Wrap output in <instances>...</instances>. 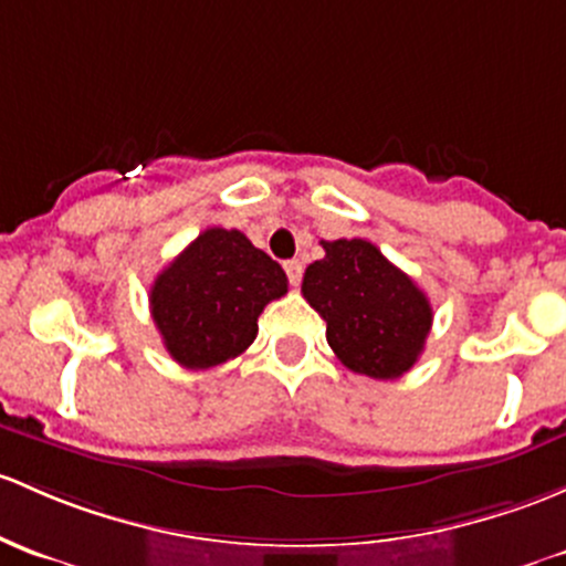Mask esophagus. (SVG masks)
I'll return each instance as SVG.
<instances>
[{
	"instance_id": "34e87169",
	"label": "esophagus",
	"mask_w": 566,
	"mask_h": 566,
	"mask_svg": "<svg viewBox=\"0 0 566 566\" xmlns=\"http://www.w3.org/2000/svg\"><path fill=\"white\" fill-rule=\"evenodd\" d=\"M284 271H287L290 284H293V287H298L301 276H303V265L298 263V260H287V263H284Z\"/></svg>"
}]
</instances>
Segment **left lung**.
<instances>
[{
  "mask_svg": "<svg viewBox=\"0 0 566 566\" xmlns=\"http://www.w3.org/2000/svg\"><path fill=\"white\" fill-rule=\"evenodd\" d=\"M301 293L325 319L331 349L355 374L396 379L415 366L431 331L426 293L363 238L323 241Z\"/></svg>",
  "mask_w": 566,
  "mask_h": 566,
  "instance_id": "left-lung-1",
  "label": "left lung"
}]
</instances>
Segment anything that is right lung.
Masks as SVG:
<instances>
[{
  "label": "right lung",
  "instance_id": "1",
  "mask_svg": "<svg viewBox=\"0 0 566 566\" xmlns=\"http://www.w3.org/2000/svg\"><path fill=\"white\" fill-rule=\"evenodd\" d=\"M284 293L276 260L238 230L208 228L154 279L148 301L170 358L198 371L238 358L263 308Z\"/></svg>",
  "mask_w": 566,
  "mask_h": 566
}]
</instances>
